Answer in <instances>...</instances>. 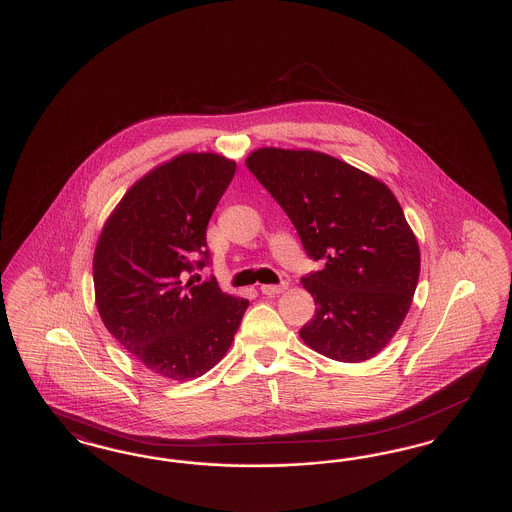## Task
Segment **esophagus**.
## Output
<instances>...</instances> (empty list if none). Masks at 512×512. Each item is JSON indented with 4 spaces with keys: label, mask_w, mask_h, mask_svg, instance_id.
<instances>
[{
    "label": "esophagus",
    "mask_w": 512,
    "mask_h": 512,
    "mask_svg": "<svg viewBox=\"0 0 512 512\" xmlns=\"http://www.w3.org/2000/svg\"><path fill=\"white\" fill-rule=\"evenodd\" d=\"M288 290V282L276 284V286H261V292L265 295H278V293L286 292Z\"/></svg>",
    "instance_id": "34e87169"
}]
</instances>
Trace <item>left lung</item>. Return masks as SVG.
Here are the masks:
<instances>
[{
  "instance_id": "left-lung-1",
  "label": "left lung",
  "mask_w": 512,
  "mask_h": 512,
  "mask_svg": "<svg viewBox=\"0 0 512 512\" xmlns=\"http://www.w3.org/2000/svg\"><path fill=\"white\" fill-rule=\"evenodd\" d=\"M245 165L286 211L307 255L324 263L301 278L317 305L301 340L341 363L372 359L407 317L420 274L399 201L378 178L320 151L261 147Z\"/></svg>"
}]
</instances>
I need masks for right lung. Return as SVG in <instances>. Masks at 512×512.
Returning <instances> with one entry per match:
<instances>
[{
    "label": "right lung",
    "instance_id": "right-lung-1",
    "mask_svg": "<svg viewBox=\"0 0 512 512\" xmlns=\"http://www.w3.org/2000/svg\"><path fill=\"white\" fill-rule=\"evenodd\" d=\"M236 172L217 153H182L142 176L109 215L94 253L99 317L147 370L186 382L230 349L249 301L215 278L186 274L209 263L207 224ZM204 259L193 261V253Z\"/></svg>",
    "mask_w": 512,
    "mask_h": 512
}]
</instances>
